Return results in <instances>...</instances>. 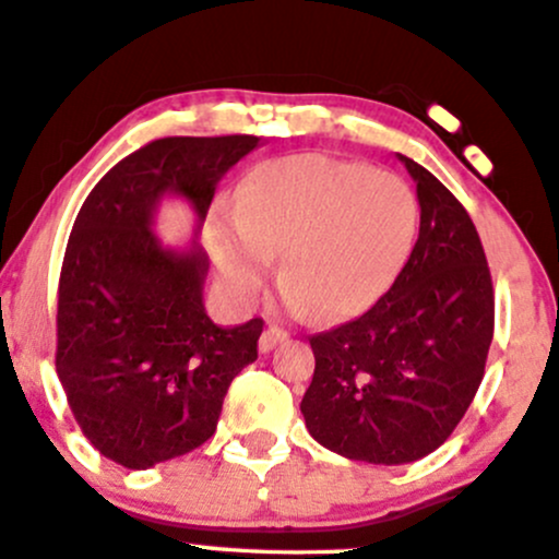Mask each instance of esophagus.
I'll return each instance as SVG.
<instances>
[{
    "mask_svg": "<svg viewBox=\"0 0 559 559\" xmlns=\"http://www.w3.org/2000/svg\"><path fill=\"white\" fill-rule=\"evenodd\" d=\"M288 337V332L284 328H278V324H271L263 335H260V353H271L275 345L284 343Z\"/></svg>",
    "mask_w": 559,
    "mask_h": 559,
    "instance_id": "esophagus-1",
    "label": "esophagus"
}]
</instances>
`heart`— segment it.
<instances>
[{"label": "heart", "instance_id": "b5f03b06", "mask_svg": "<svg viewBox=\"0 0 559 559\" xmlns=\"http://www.w3.org/2000/svg\"><path fill=\"white\" fill-rule=\"evenodd\" d=\"M231 227L211 229L227 286L250 299L281 255L294 312L361 314L394 284L413 252L420 203L405 178L364 162L296 154L252 169L231 198Z\"/></svg>", "mask_w": 559, "mask_h": 559}]
</instances>
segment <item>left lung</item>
<instances>
[{
    "label": "left lung",
    "mask_w": 559,
    "mask_h": 559,
    "mask_svg": "<svg viewBox=\"0 0 559 559\" xmlns=\"http://www.w3.org/2000/svg\"><path fill=\"white\" fill-rule=\"evenodd\" d=\"M420 231L390 292L358 320L309 337L314 377L301 413L322 447L369 464H405L454 433L485 377L496 294L467 209L426 167Z\"/></svg>",
    "instance_id": "left-lung-1"
}]
</instances>
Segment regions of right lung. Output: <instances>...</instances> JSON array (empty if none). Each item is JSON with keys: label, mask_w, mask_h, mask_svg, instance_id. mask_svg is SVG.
<instances>
[{"label": "right lung", "mask_w": 559, "mask_h": 559, "mask_svg": "<svg viewBox=\"0 0 559 559\" xmlns=\"http://www.w3.org/2000/svg\"><path fill=\"white\" fill-rule=\"evenodd\" d=\"M258 136H167L103 175L74 218L59 275L56 373L84 438L129 469L214 436L231 379L258 358L263 320L216 328L206 255L162 250L154 203L180 193L206 218L216 182Z\"/></svg>", "instance_id": "right-lung-1"}]
</instances>
